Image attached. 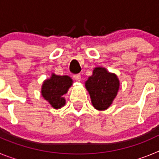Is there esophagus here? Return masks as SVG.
I'll return each mask as SVG.
<instances>
[{
	"instance_id": "1",
	"label": "esophagus",
	"mask_w": 159,
	"mask_h": 159,
	"mask_svg": "<svg viewBox=\"0 0 159 159\" xmlns=\"http://www.w3.org/2000/svg\"><path fill=\"white\" fill-rule=\"evenodd\" d=\"M73 78H74V80H75V81L80 82V81L81 80V75L80 74H75V75H73Z\"/></svg>"
}]
</instances>
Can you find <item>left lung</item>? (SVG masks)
Listing matches in <instances>:
<instances>
[{"instance_id": "8db88e82", "label": "left lung", "mask_w": 159, "mask_h": 159, "mask_svg": "<svg viewBox=\"0 0 159 159\" xmlns=\"http://www.w3.org/2000/svg\"><path fill=\"white\" fill-rule=\"evenodd\" d=\"M92 99V105L97 110L107 109L116 98L119 88V81L113 73L103 67H95L92 76L85 83Z\"/></svg>"}]
</instances>
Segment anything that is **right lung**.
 <instances>
[{"mask_svg": "<svg viewBox=\"0 0 159 159\" xmlns=\"http://www.w3.org/2000/svg\"><path fill=\"white\" fill-rule=\"evenodd\" d=\"M71 84L72 80L69 76H60L52 74L51 78L43 82L41 94L52 107L58 109L65 104L63 95L67 93Z\"/></svg>", "mask_w": 159, "mask_h": 159, "instance_id": "obj_1", "label": "right lung"}]
</instances>
